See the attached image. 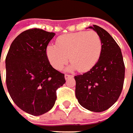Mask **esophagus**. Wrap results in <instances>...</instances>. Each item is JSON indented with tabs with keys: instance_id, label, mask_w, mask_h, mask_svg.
I'll return each instance as SVG.
<instances>
[{
	"instance_id": "obj_1",
	"label": "esophagus",
	"mask_w": 133,
	"mask_h": 133,
	"mask_svg": "<svg viewBox=\"0 0 133 133\" xmlns=\"http://www.w3.org/2000/svg\"><path fill=\"white\" fill-rule=\"evenodd\" d=\"M73 78V75H65V80H68L69 78Z\"/></svg>"
}]
</instances>
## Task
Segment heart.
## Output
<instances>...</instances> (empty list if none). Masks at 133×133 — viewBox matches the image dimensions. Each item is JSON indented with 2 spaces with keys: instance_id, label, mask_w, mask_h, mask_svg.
Returning <instances> with one entry per match:
<instances>
[{
  "instance_id": "b5f03b06",
  "label": "heart",
  "mask_w": 133,
  "mask_h": 133,
  "mask_svg": "<svg viewBox=\"0 0 133 133\" xmlns=\"http://www.w3.org/2000/svg\"><path fill=\"white\" fill-rule=\"evenodd\" d=\"M57 46L48 44L46 55L51 66L62 70L68 59L71 64L68 70L78 69L84 72L90 70L98 62L102 51V41L95 31H80L59 37Z\"/></svg>"
}]
</instances>
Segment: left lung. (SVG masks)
Masks as SVG:
<instances>
[{
    "label": "left lung",
    "instance_id": "left-lung-1",
    "mask_svg": "<svg viewBox=\"0 0 133 133\" xmlns=\"http://www.w3.org/2000/svg\"><path fill=\"white\" fill-rule=\"evenodd\" d=\"M101 38L102 51L97 64L89 71L75 76V96L85 109L101 112L109 109L122 92L125 65L121 49L113 38L97 25L89 27Z\"/></svg>",
    "mask_w": 133,
    "mask_h": 133
}]
</instances>
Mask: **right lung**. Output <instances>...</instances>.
<instances>
[{"label":"right lung","instance_id":"add662e5","mask_svg":"<svg viewBox=\"0 0 133 133\" xmlns=\"http://www.w3.org/2000/svg\"><path fill=\"white\" fill-rule=\"evenodd\" d=\"M55 35L38 28L23 31L11 43L6 57L8 92L21 109L32 116L51 110L56 90L65 83V75L50 65L46 55Z\"/></svg>","mask_w":133,"mask_h":133}]
</instances>
